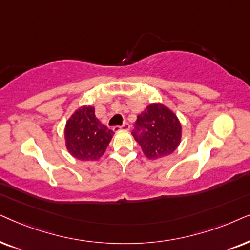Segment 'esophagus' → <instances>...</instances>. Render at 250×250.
I'll use <instances>...</instances> for the list:
<instances>
[{"mask_svg": "<svg viewBox=\"0 0 250 250\" xmlns=\"http://www.w3.org/2000/svg\"><path fill=\"white\" fill-rule=\"evenodd\" d=\"M130 129V125H129V123L125 122L122 125H120V127H114L113 128V131H118V130H129Z\"/></svg>", "mask_w": 250, "mask_h": 250, "instance_id": "1", "label": "esophagus"}]
</instances>
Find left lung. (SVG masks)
<instances>
[{
	"mask_svg": "<svg viewBox=\"0 0 250 250\" xmlns=\"http://www.w3.org/2000/svg\"><path fill=\"white\" fill-rule=\"evenodd\" d=\"M132 136L146 158L158 160L177 149L182 141V125L165 104L152 103L137 115Z\"/></svg>",
	"mask_w": 250,
	"mask_h": 250,
	"instance_id": "obj_1",
	"label": "left lung"
}]
</instances>
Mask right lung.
Returning <instances> with one entry per match:
<instances>
[{"label": "right lung", "mask_w": 250, "mask_h": 250, "mask_svg": "<svg viewBox=\"0 0 250 250\" xmlns=\"http://www.w3.org/2000/svg\"><path fill=\"white\" fill-rule=\"evenodd\" d=\"M114 132L96 118L95 107L84 105L73 113L64 129L65 146L80 161H97L104 154Z\"/></svg>", "instance_id": "obj_1"}]
</instances>
